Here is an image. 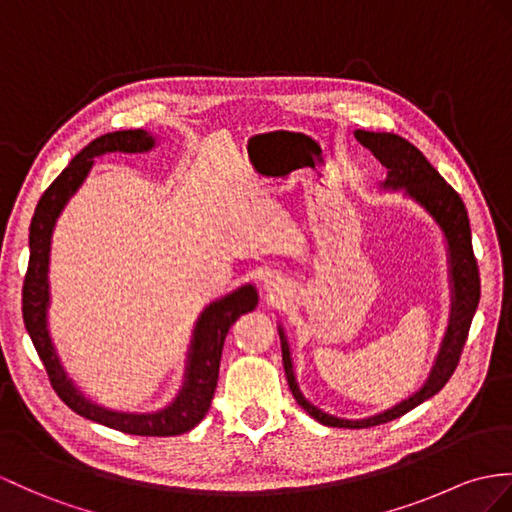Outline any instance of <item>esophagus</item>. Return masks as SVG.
Listing matches in <instances>:
<instances>
[{
    "label": "esophagus",
    "instance_id": "34e87169",
    "mask_svg": "<svg viewBox=\"0 0 512 512\" xmlns=\"http://www.w3.org/2000/svg\"><path fill=\"white\" fill-rule=\"evenodd\" d=\"M263 289L269 297H276V295L282 293V282L276 276H265L263 278Z\"/></svg>",
    "mask_w": 512,
    "mask_h": 512
}]
</instances>
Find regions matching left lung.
<instances>
[{"instance_id": "obj_1", "label": "left lung", "mask_w": 512, "mask_h": 512, "mask_svg": "<svg viewBox=\"0 0 512 512\" xmlns=\"http://www.w3.org/2000/svg\"><path fill=\"white\" fill-rule=\"evenodd\" d=\"M354 136L360 145L367 147L369 152L386 167V180L380 184L382 189L404 191V195L426 210V213L436 221V226L441 228L447 243L452 308H450V323H447L441 350L436 354L430 376L426 382H423L421 389L415 391L410 397H406V400H402L400 404H395L393 408H386L384 413L371 415L365 419L334 417V415L323 413L321 408H317L315 404H310L306 400L295 380L289 341H286L284 328L278 326L286 382H289V389L295 397V402L302 406L310 417L330 428L380 426V423L393 421L397 417L406 415L408 410H413L421 402H426L432 395L439 393L447 384V380L452 378L454 369L458 367L460 352H463L467 334L471 328V319L476 315V308L480 302V273H478V263L471 247L469 217L460 195L439 176V171L430 165L426 156H423L413 143L402 139V136H397L393 132H367V130H356Z\"/></svg>"}]
</instances>
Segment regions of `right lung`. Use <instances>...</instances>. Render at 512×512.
Wrapping results in <instances>:
<instances>
[{"instance_id": "1", "label": "right lung", "mask_w": 512, "mask_h": 512, "mask_svg": "<svg viewBox=\"0 0 512 512\" xmlns=\"http://www.w3.org/2000/svg\"><path fill=\"white\" fill-rule=\"evenodd\" d=\"M154 147L156 136L147 130H119L102 134L99 139L86 145L62 169L60 176L49 184V189L39 199V206H36L30 223V263L26 282H23V323H26L30 339L47 369L49 382L73 413L126 434L176 436L193 430L206 417L217 389L221 350L228 330L236 319L258 306V291L254 284H243L236 291L210 302L202 310V315L195 321L189 352H186L180 391L169 406L154 410V413H126V410H112L89 400L78 389V384L67 376L47 328L49 252H52V234L60 213L89 176L97 156L112 152L143 154Z\"/></svg>"}]
</instances>
